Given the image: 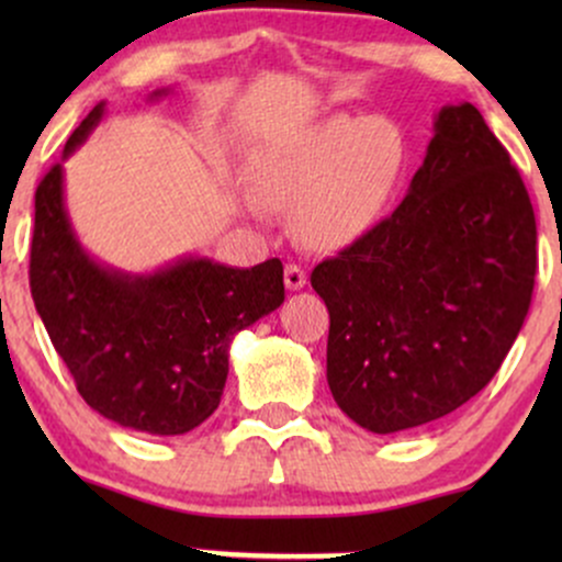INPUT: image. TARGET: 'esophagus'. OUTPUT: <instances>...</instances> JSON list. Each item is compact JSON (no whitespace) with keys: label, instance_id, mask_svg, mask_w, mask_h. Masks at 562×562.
Listing matches in <instances>:
<instances>
[{"label":"esophagus","instance_id":"1","mask_svg":"<svg viewBox=\"0 0 562 562\" xmlns=\"http://www.w3.org/2000/svg\"><path fill=\"white\" fill-rule=\"evenodd\" d=\"M285 285L288 290H301L306 285V272H303L299 263H288L285 267Z\"/></svg>","mask_w":562,"mask_h":562}]
</instances>
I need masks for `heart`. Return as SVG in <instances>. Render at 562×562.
Here are the masks:
<instances>
[{"mask_svg": "<svg viewBox=\"0 0 562 562\" xmlns=\"http://www.w3.org/2000/svg\"><path fill=\"white\" fill-rule=\"evenodd\" d=\"M404 137L380 115H327L254 164L250 195L288 211L301 243L338 250L367 235L396 190Z\"/></svg>", "mask_w": 562, "mask_h": 562, "instance_id": "obj_1", "label": "heart"}]
</instances>
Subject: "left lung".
<instances>
[{
    "mask_svg": "<svg viewBox=\"0 0 562 562\" xmlns=\"http://www.w3.org/2000/svg\"><path fill=\"white\" fill-rule=\"evenodd\" d=\"M533 274L524 179L479 108L443 105L402 205L312 272L335 404L389 436L470 402L518 338Z\"/></svg>",
    "mask_w": 562,
    "mask_h": 562,
    "instance_id": "1",
    "label": "left lung"
}]
</instances>
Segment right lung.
Returning <instances> with one entry per match:
<instances>
[{
  "mask_svg": "<svg viewBox=\"0 0 562 562\" xmlns=\"http://www.w3.org/2000/svg\"><path fill=\"white\" fill-rule=\"evenodd\" d=\"M171 89H156L160 100ZM105 102L70 134L74 156ZM36 190L31 295L83 402L105 420L150 436H182L222 402L235 335L285 301L280 259L240 269L182 256L153 272H124L83 248L66 205V169Z\"/></svg>",
  "mask_w": 562,
  "mask_h": 562,
  "instance_id": "obj_1",
  "label": "right lung"
}]
</instances>
